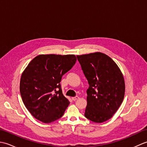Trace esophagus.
I'll return each instance as SVG.
<instances>
[{
  "label": "esophagus",
  "instance_id": "esophagus-1",
  "mask_svg": "<svg viewBox=\"0 0 147 147\" xmlns=\"http://www.w3.org/2000/svg\"><path fill=\"white\" fill-rule=\"evenodd\" d=\"M79 97L78 96H74V97H72V100H73V101H76L77 99H78Z\"/></svg>",
  "mask_w": 147,
  "mask_h": 147
}]
</instances>
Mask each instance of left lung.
Returning a JSON list of instances; mask_svg holds the SVG:
<instances>
[{"label": "left lung", "instance_id": "8db88e82", "mask_svg": "<svg viewBox=\"0 0 147 147\" xmlns=\"http://www.w3.org/2000/svg\"><path fill=\"white\" fill-rule=\"evenodd\" d=\"M89 84L85 116L94 123L111 119L123 101L125 83L116 63L101 52L77 55Z\"/></svg>", "mask_w": 147, "mask_h": 147}]
</instances>
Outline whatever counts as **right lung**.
I'll return each mask as SVG.
<instances>
[{"instance_id":"right-lung-1","label":"right lung","mask_w":147,"mask_h":147,"mask_svg":"<svg viewBox=\"0 0 147 147\" xmlns=\"http://www.w3.org/2000/svg\"><path fill=\"white\" fill-rule=\"evenodd\" d=\"M76 61L74 55H39L22 73L21 98L36 119L50 123L63 115L69 101L62 94L60 82Z\"/></svg>"}]
</instances>
